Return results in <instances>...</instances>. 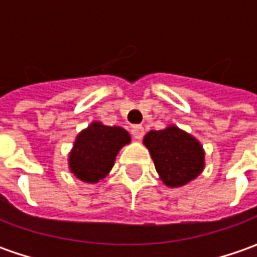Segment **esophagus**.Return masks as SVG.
<instances>
[{"label":"esophagus","mask_w":257,"mask_h":257,"mask_svg":"<svg viewBox=\"0 0 257 257\" xmlns=\"http://www.w3.org/2000/svg\"><path fill=\"white\" fill-rule=\"evenodd\" d=\"M132 134H133V137L136 140H140L144 136L143 125H139V124H137V125H133V127H132Z\"/></svg>","instance_id":"34e87169"}]
</instances>
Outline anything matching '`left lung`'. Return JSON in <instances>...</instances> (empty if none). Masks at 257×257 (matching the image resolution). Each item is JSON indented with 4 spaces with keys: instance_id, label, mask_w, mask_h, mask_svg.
<instances>
[{
    "instance_id": "8db88e82",
    "label": "left lung",
    "mask_w": 257,
    "mask_h": 257,
    "mask_svg": "<svg viewBox=\"0 0 257 257\" xmlns=\"http://www.w3.org/2000/svg\"><path fill=\"white\" fill-rule=\"evenodd\" d=\"M144 144L162 180L170 187L184 186L202 173L204 166L202 146L177 127L149 132Z\"/></svg>"
}]
</instances>
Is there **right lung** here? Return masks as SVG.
<instances>
[{
    "label": "right lung",
    "mask_w": 257,
    "mask_h": 257,
    "mask_svg": "<svg viewBox=\"0 0 257 257\" xmlns=\"http://www.w3.org/2000/svg\"><path fill=\"white\" fill-rule=\"evenodd\" d=\"M128 143L130 136L121 127L93 123L77 136L68 159L70 169L80 180L97 183L111 170L118 150Z\"/></svg>",
    "instance_id": "right-lung-1"
}]
</instances>
